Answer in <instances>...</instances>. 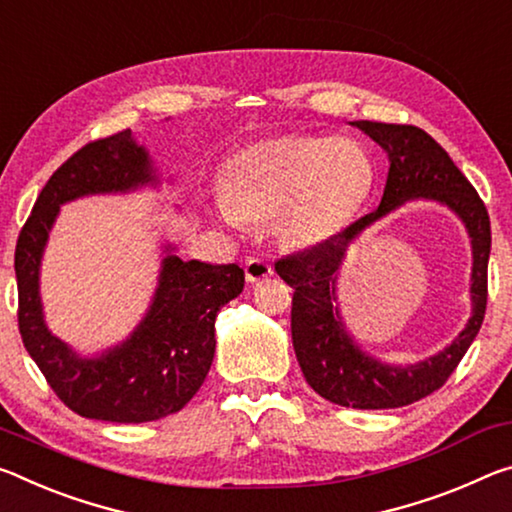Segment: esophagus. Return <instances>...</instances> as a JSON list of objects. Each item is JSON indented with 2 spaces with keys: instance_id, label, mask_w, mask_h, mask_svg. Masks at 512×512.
<instances>
[{
  "instance_id": "34e87169",
  "label": "esophagus",
  "mask_w": 512,
  "mask_h": 512,
  "mask_svg": "<svg viewBox=\"0 0 512 512\" xmlns=\"http://www.w3.org/2000/svg\"><path fill=\"white\" fill-rule=\"evenodd\" d=\"M274 274V267L265 261V258H249L245 263V279L249 283H258L270 279Z\"/></svg>"
}]
</instances>
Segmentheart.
I'll return each mask as SVG.
<instances>
[{
  "label": "heart",
  "instance_id": "heart-1",
  "mask_svg": "<svg viewBox=\"0 0 512 512\" xmlns=\"http://www.w3.org/2000/svg\"><path fill=\"white\" fill-rule=\"evenodd\" d=\"M372 179L370 156L356 140L267 138L233 158L217 211L236 226L276 217L286 245L311 249L331 240L354 217Z\"/></svg>",
  "mask_w": 512,
  "mask_h": 512
}]
</instances>
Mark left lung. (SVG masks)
I'll use <instances>...</instances> for the list:
<instances>
[{"label":"left lung","instance_id":"left-lung-1","mask_svg":"<svg viewBox=\"0 0 512 512\" xmlns=\"http://www.w3.org/2000/svg\"><path fill=\"white\" fill-rule=\"evenodd\" d=\"M388 154V181L374 213L304 254L276 261V274L295 288L292 347L317 395L338 406L381 410L420 401L445 385L479 333L488 304L490 217L479 192L429 133L410 124L351 122ZM415 198L447 205L466 224L473 245V315L466 329L438 355L413 366H390L365 352L346 331L337 306V274L350 242L399 205Z\"/></svg>","mask_w":512,"mask_h":512}]
</instances>
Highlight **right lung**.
I'll use <instances>...</instances> for the list:
<instances>
[{
	"mask_svg": "<svg viewBox=\"0 0 512 512\" xmlns=\"http://www.w3.org/2000/svg\"><path fill=\"white\" fill-rule=\"evenodd\" d=\"M158 183L152 156L131 129L90 142L45 183L15 247L24 347L58 399L88 420L140 424L179 413L211 370L217 313L245 288V272L236 263L181 261L177 245L165 242L152 304L127 340L81 356L49 331L40 299V263L61 206Z\"/></svg>",
	"mask_w": 512,
	"mask_h": 512,
	"instance_id": "obj_1",
	"label": "right lung"
}]
</instances>
